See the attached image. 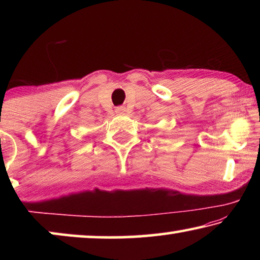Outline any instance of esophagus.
Instances as JSON below:
<instances>
[{
  "label": "esophagus",
  "mask_w": 260,
  "mask_h": 260,
  "mask_svg": "<svg viewBox=\"0 0 260 260\" xmlns=\"http://www.w3.org/2000/svg\"><path fill=\"white\" fill-rule=\"evenodd\" d=\"M116 113L117 114H125L126 113V108L125 107H118L116 109Z\"/></svg>",
  "instance_id": "1"
}]
</instances>
